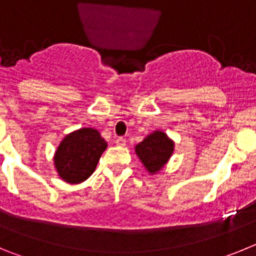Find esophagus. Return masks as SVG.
I'll use <instances>...</instances> for the list:
<instances>
[{
	"mask_svg": "<svg viewBox=\"0 0 256 256\" xmlns=\"http://www.w3.org/2000/svg\"><path fill=\"white\" fill-rule=\"evenodd\" d=\"M115 144H116L118 146H126V138H123V137H118V138L115 140Z\"/></svg>",
	"mask_w": 256,
	"mask_h": 256,
	"instance_id": "obj_1",
	"label": "esophagus"
}]
</instances>
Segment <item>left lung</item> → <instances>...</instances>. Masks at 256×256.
I'll list each match as a JSON object with an SVG mask.
<instances>
[{
	"mask_svg": "<svg viewBox=\"0 0 256 256\" xmlns=\"http://www.w3.org/2000/svg\"><path fill=\"white\" fill-rule=\"evenodd\" d=\"M174 144L164 132L151 133L136 146V154L150 173H156L166 164L173 154Z\"/></svg>",
	"mask_w": 256,
	"mask_h": 256,
	"instance_id": "8db88e82",
	"label": "left lung"
}]
</instances>
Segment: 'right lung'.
<instances>
[{
    "instance_id": "right-lung-1",
    "label": "right lung",
    "mask_w": 256,
    "mask_h": 256,
    "mask_svg": "<svg viewBox=\"0 0 256 256\" xmlns=\"http://www.w3.org/2000/svg\"><path fill=\"white\" fill-rule=\"evenodd\" d=\"M108 148L105 140L94 128H82L65 137L55 154V168L65 182L76 184L94 172Z\"/></svg>"
}]
</instances>
